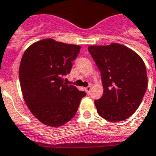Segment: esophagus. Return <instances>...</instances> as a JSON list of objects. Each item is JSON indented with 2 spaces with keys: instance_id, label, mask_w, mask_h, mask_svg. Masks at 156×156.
<instances>
[{
  "instance_id": "esophagus-1",
  "label": "esophagus",
  "mask_w": 156,
  "mask_h": 156,
  "mask_svg": "<svg viewBox=\"0 0 156 156\" xmlns=\"http://www.w3.org/2000/svg\"><path fill=\"white\" fill-rule=\"evenodd\" d=\"M90 90H91V86H88L87 87L85 88V90L87 91V94H90Z\"/></svg>"
}]
</instances>
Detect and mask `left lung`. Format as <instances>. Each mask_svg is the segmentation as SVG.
Returning a JSON list of instances; mask_svg holds the SVG:
<instances>
[{
	"label": "left lung",
	"instance_id": "left-lung-1",
	"mask_svg": "<svg viewBox=\"0 0 156 156\" xmlns=\"http://www.w3.org/2000/svg\"><path fill=\"white\" fill-rule=\"evenodd\" d=\"M88 50L100 69L104 94L95 101L99 115L108 121L126 120L135 112L147 87L145 64L125 45H90Z\"/></svg>",
	"mask_w": 156,
	"mask_h": 156
}]
</instances>
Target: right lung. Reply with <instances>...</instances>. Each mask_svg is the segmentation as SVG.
I'll use <instances>...</instances> for the list:
<instances>
[{
	"instance_id": "obj_1",
	"label": "right lung",
	"mask_w": 156,
	"mask_h": 156,
	"mask_svg": "<svg viewBox=\"0 0 156 156\" xmlns=\"http://www.w3.org/2000/svg\"><path fill=\"white\" fill-rule=\"evenodd\" d=\"M80 46L44 39L26 49L19 66L23 99L31 113L45 126L60 127L73 118L86 95L64 83Z\"/></svg>"
}]
</instances>
